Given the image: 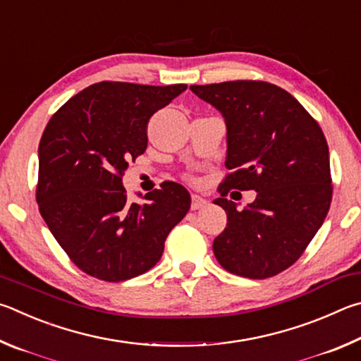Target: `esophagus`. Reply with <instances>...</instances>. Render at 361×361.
Listing matches in <instances>:
<instances>
[{"mask_svg": "<svg viewBox=\"0 0 361 361\" xmlns=\"http://www.w3.org/2000/svg\"><path fill=\"white\" fill-rule=\"evenodd\" d=\"M207 204V201L200 197V195H192V211H197V209H201V207H204Z\"/></svg>", "mask_w": 361, "mask_h": 361, "instance_id": "1", "label": "esophagus"}]
</instances>
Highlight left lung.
<instances>
[{
  "label": "left lung",
  "instance_id": "obj_1",
  "mask_svg": "<svg viewBox=\"0 0 361 361\" xmlns=\"http://www.w3.org/2000/svg\"><path fill=\"white\" fill-rule=\"evenodd\" d=\"M222 112L228 173L214 203L226 212L214 239L217 262L228 273L267 279L292 267L324 224L333 197L324 131L283 88L263 80L190 85ZM231 188L255 190L245 210L224 197Z\"/></svg>",
  "mask_w": 361,
  "mask_h": 361
}]
</instances>
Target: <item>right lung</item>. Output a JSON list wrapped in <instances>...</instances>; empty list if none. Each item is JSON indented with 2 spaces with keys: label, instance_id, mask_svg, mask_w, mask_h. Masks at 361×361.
Returning a JSON list of instances; mask_svg holds the SVG:
<instances>
[{
  "label": "right lung",
  "instance_id": "add662e5",
  "mask_svg": "<svg viewBox=\"0 0 361 361\" xmlns=\"http://www.w3.org/2000/svg\"><path fill=\"white\" fill-rule=\"evenodd\" d=\"M185 84L104 80L74 94L49 120L39 142L36 201L75 267L106 282L154 268L169 231L190 209V193L166 180L133 203L125 169L147 147V122Z\"/></svg>",
  "mask_w": 361,
  "mask_h": 361
}]
</instances>
